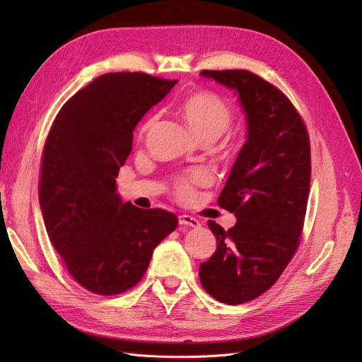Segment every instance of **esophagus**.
I'll use <instances>...</instances> for the list:
<instances>
[{
  "label": "esophagus",
  "mask_w": 362,
  "mask_h": 362,
  "mask_svg": "<svg viewBox=\"0 0 362 362\" xmlns=\"http://www.w3.org/2000/svg\"><path fill=\"white\" fill-rule=\"evenodd\" d=\"M178 222L182 226H190V228H199L201 226V222L198 221V218L193 217V216H189V214H181L178 217Z\"/></svg>",
  "instance_id": "obj_1"
}]
</instances>
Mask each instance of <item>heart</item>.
<instances>
[{
  "label": "heart",
  "mask_w": 362,
  "mask_h": 362,
  "mask_svg": "<svg viewBox=\"0 0 362 362\" xmlns=\"http://www.w3.org/2000/svg\"><path fill=\"white\" fill-rule=\"evenodd\" d=\"M182 116L187 122L189 128L198 139L204 137H213L217 139L223 131L231 124L233 112L229 105L217 96L210 92H199L189 96L187 100L182 103L181 107ZM157 116H152L148 122L144 125V133L149 131L154 127ZM205 180V173L198 170L193 172L190 177L182 178L177 184V194L182 201H187L193 194V185L199 184Z\"/></svg>",
  "instance_id": "heart-1"
}]
</instances>
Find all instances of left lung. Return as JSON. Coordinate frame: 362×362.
<instances>
[{"label": "left lung", "mask_w": 362, "mask_h": 362, "mask_svg": "<svg viewBox=\"0 0 362 362\" xmlns=\"http://www.w3.org/2000/svg\"><path fill=\"white\" fill-rule=\"evenodd\" d=\"M201 76L234 90L246 116V141L217 199L237 222L225 231L208 221L217 249L199 267L208 294L238 305L269 290L298 249L310 194V140L288 98L258 75L228 69Z\"/></svg>", "instance_id": "left-lung-1"}]
</instances>
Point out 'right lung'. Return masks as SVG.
I'll return each mask as SVG.
<instances>
[{"label":"right lung","instance_id":"obj_1","mask_svg":"<svg viewBox=\"0 0 362 362\" xmlns=\"http://www.w3.org/2000/svg\"><path fill=\"white\" fill-rule=\"evenodd\" d=\"M178 81L141 72L98 76L62 107L42 156L39 202L48 237L74 279L119 294L144 276L175 214L124 202L116 178L133 131Z\"/></svg>","mask_w":362,"mask_h":362}]
</instances>
